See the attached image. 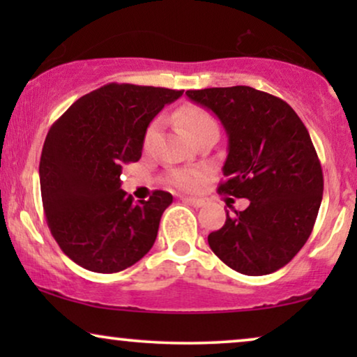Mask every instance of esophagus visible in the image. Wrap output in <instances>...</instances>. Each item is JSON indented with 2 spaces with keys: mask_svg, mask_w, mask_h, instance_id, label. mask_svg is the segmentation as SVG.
I'll use <instances>...</instances> for the list:
<instances>
[{
  "mask_svg": "<svg viewBox=\"0 0 357 357\" xmlns=\"http://www.w3.org/2000/svg\"><path fill=\"white\" fill-rule=\"evenodd\" d=\"M183 202H187L190 204H193L195 208H202L204 204V199L203 198H192V197H185Z\"/></svg>",
  "mask_w": 357,
  "mask_h": 357,
  "instance_id": "obj_1",
  "label": "esophagus"
}]
</instances>
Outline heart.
<instances>
[{
	"label": "heart",
	"mask_w": 357,
	"mask_h": 357,
	"mask_svg": "<svg viewBox=\"0 0 357 357\" xmlns=\"http://www.w3.org/2000/svg\"><path fill=\"white\" fill-rule=\"evenodd\" d=\"M175 119L180 121V125L183 126L190 138H195V136L199 135L204 130L218 128V123L216 120L213 119V115L209 114L208 110H204L203 107H198V105L182 107V109L175 114ZM158 130H159V120L151 121L148 128L144 131V138H143V146L146 149L153 146L155 135H158ZM204 177H206V170L197 167V169L175 170V172L170 174L169 180L170 183L175 185L177 188L192 192V190H197L199 185L203 183Z\"/></svg>",
	"instance_id": "1"
}]
</instances>
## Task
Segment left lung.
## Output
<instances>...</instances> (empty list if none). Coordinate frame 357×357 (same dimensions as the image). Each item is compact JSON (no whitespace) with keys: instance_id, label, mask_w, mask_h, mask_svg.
Masks as SVG:
<instances>
[{"instance_id":"left-lung-1","label":"left lung","mask_w":357,"mask_h":357,"mask_svg":"<svg viewBox=\"0 0 357 357\" xmlns=\"http://www.w3.org/2000/svg\"><path fill=\"white\" fill-rule=\"evenodd\" d=\"M227 133L226 180L218 192L247 198L208 236L211 250L242 275L263 276L287 265L314 229L324 174L305 125L289 104L248 86L187 91Z\"/></svg>"}]
</instances>
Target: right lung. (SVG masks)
Returning a JSON list of instances; mask_svg holds the SVG:
<instances>
[{
  "label": "right lung",
  "instance_id": "right-lung-1",
  "mask_svg": "<svg viewBox=\"0 0 357 357\" xmlns=\"http://www.w3.org/2000/svg\"><path fill=\"white\" fill-rule=\"evenodd\" d=\"M183 91L110 82L77 99L43 143L40 192L53 238L77 265L119 273L154 245L172 195L155 190L133 203L121 169L138 162L144 131Z\"/></svg>",
  "mask_w": 357,
  "mask_h": 357
}]
</instances>
